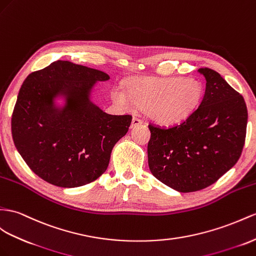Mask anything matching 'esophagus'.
Wrapping results in <instances>:
<instances>
[{
    "label": "esophagus",
    "instance_id": "34e87169",
    "mask_svg": "<svg viewBox=\"0 0 256 256\" xmlns=\"http://www.w3.org/2000/svg\"><path fill=\"white\" fill-rule=\"evenodd\" d=\"M142 121L140 120V119H138V118H133L132 119V124H130V128H136V126H142Z\"/></svg>",
    "mask_w": 256,
    "mask_h": 256
}]
</instances>
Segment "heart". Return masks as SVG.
Wrapping results in <instances>:
<instances>
[{"label":"heart","instance_id":"1","mask_svg":"<svg viewBox=\"0 0 256 256\" xmlns=\"http://www.w3.org/2000/svg\"><path fill=\"white\" fill-rule=\"evenodd\" d=\"M203 95L202 85L194 78L182 76H135L111 90V98L120 108L133 111L147 108L149 116L161 123L185 120L198 108Z\"/></svg>","mask_w":256,"mask_h":256}]
</instances>
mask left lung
<instances>
[{
	"label": "left lung",
	"mask_w": 256,
	"mask_h": 256,
	"mask_svg": "<svg viewBox=\"0 0 256 256\" xmlns=\"http://www.w3.org/2000/svg\"><path fill=\"white\" fill-rule=\"evenodd\" d=\"M198 71L206 81L200 106L175 126H148L150 172L180 192L201 190L229 171L240 158L246 134L244 97L218 72Z\"/></svg>",
	"instance_id": "obj_1"
}]
</instances>
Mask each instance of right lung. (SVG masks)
<instances>
[{"mask_svg": "<svg viewBox=\"0 0 256 256\" xmlns=\"http://www.w3.org/2000/svg\"><path fill=\"white\" fill-rule=\"evenodd\" d=\"M104 72L57 60L30 74L19 90L12 135L27 166L52 185L74 188L106 171L112 148L126 135L132 116H112L90 100ZM62 96L64 106L56 98Z\"/></svg>", "mask_w": 256, "mask_h": 256, "instance_id": "add662e5", "label": "right lung"}]
</instances>
